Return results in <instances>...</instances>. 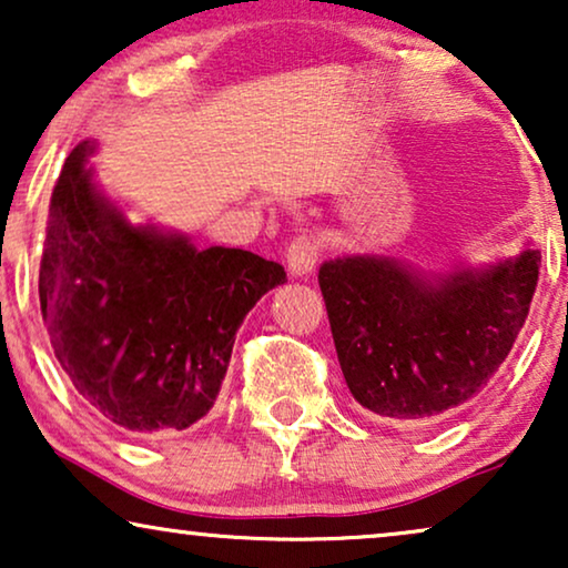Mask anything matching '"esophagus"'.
I'll list each match as a JSON object with an SVG mask.
<instances>
[{"instance_id":"1","label":"esophagus","mask_w":568,"mask_h":568,"mask_svg":"<svg viewBox=\"0 0 568 568\" xmlns=\"http://www.w3.org/2000/svg\"><path fill=\"white\" fill-rule=\"evenodd\" d=\"M284 258L292 276H307L313 274L315 263L321 258V245H317L315 237L297 235L290 245H286Z\"/></svg>"}]
</instances>
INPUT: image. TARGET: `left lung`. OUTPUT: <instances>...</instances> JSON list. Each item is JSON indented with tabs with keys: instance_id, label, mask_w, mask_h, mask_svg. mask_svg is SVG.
Listing matches in <instances>:
<instances>
[{
	"instance_id": "1",
	"label": "left lung",
	"mask_w": 568,
	"mask_h": 568,
	"mask_svg": "<svg viewBox=\"0 0 568 568\" xmlns=\"http://www.w3.org/2000/svg\"><path fill=\"white\" fill-rule=\"evenodd\" d=\"M540 251L424 276L377 255L325 261L317 274L354 400L426 422L470 403L507 359L538 286Z\"/></svg>"
}]
</instances>
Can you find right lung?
Segmentation results:
<instances>
[{
  "label": "right lung",
  "instance_id": "1",
  "mask_svg": "<svg viewBox=\"0 0 568 568\" xmlns=\"http://www.w3.org/2000/svg\"><path fill=\"white\" fill-rule=\"evenodd\" d=\"M77 144L51 193L38 297L77 395L131 434L189 429L212 410L235 333L284 268L240 247L199 251L134 227Z\"/></svg>",
  "mask_w": 568,
  "mask_h": 568
}]
</instances>
